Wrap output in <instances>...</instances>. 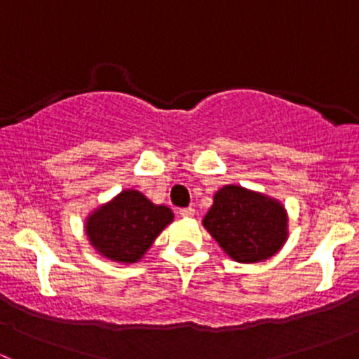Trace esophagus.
<instances>
[{
  "instance_id": "1",
  "label": "esophagus",
  "mask_w": 359,
  "mask_h": 359,
  "mask_svg": "<svg viewBox=\"0 0 359 359\" xmlns=\"http://www.w3.org/2000/svg\"><path fill=\"white\" fill-rule=\"evenodd\" d=\"M179 213L182 217H193L194 215V208H193V206H186V208H180Z\"/></svg>"
}]
</instances>
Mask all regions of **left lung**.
<instances>
[{
  "instance_id": "obj_1",
  "label": "left lung",
  "mask_w": 359,
  "mask_h": 359,
  "mask_svg": "<svg viewBox=\"0 0 359 359\" xmlns=\"http://www.w3.org/2000/svg\"><path fill=\"white\" fill-rule=\"evenodd\" d=\"M287 213L278 201L238 186L217 191L203 226L238 262H259L283 247Z\"/></svg>"
}]
</instances>
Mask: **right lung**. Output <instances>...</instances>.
I'll return each mask as SVG.
<instances>
[{
	"label": "right lung",
	"instance_id": "right-lung-1",
	"mask_svg": "<svg viewBox=\"0 0 359 359\" xmlns=\"http://www.w3.org/2000/svg\"><path fill=\"white\" fill-rule=\"evenodd\" d=\"M172 220L168 206L153 205L139 191H123L88 217L86 234L97 252L128 264L137 262Z\"/></svg>",
	"mask_w": 359,
	"mask_h": 359
}]
</instances>
